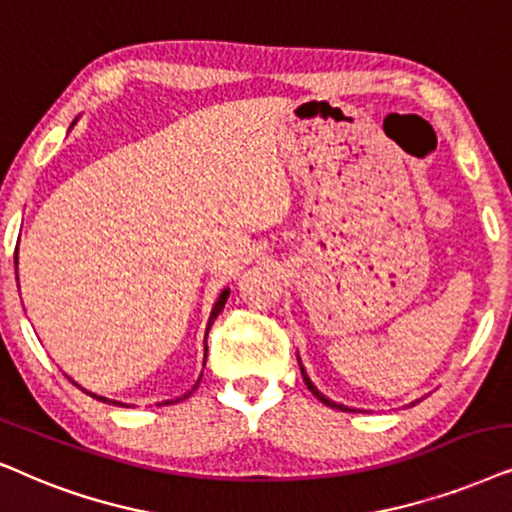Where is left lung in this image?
I'll list each match as a JSON object with an SVG mask.
<instances>
[{
	"mask_svg": "<svg viewBox=\"0 0 512 512\" xmlns=\"http://www.w3.org/2000/svg\"><path fill=\"white\" fill-rule=\"evenodd\" d=\"M298 364H301V360H298ZM301 374H303V381H305V386H308V390H310V393H313V395L317 397V400H320L322 404H327V407H331V409H341V411H353V409L343 407V404H338V402H334V400H329V397H327V395H322V393H320V390H317V386H315V383H313V381H310V376H308V374H305V367H303V364H301ZM411 404H414V402H411Z\"/></svg>",
	"mask_w": 512,
	"mask_h": 512,
	"instance_id": "left-lung-1",
	"label": "left lung"
}]
</instances>
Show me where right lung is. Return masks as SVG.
I'll return each mask as SVG.
<instances>
[{
	"mask_svg": "<svg viewBox=\"0 0 512 512\" xmlns=\"http://www.w3.org/2000/svg\"><path fill=\"white\" fill-rule=\"evenodd\" d=\"M77 119H79V117H77ZM77 119H75V122H72V124H70V129H72V126H75V124H77ZM70 129H68V131H70ZM16 265H18V256H16ZM228 296H230V289H223V291H221V296H218V298H216L214 308H211L209 322H207V334H209L211 324H214V320H216V317H218V313H221V310H223V305H225V301H228ZM204 353H207V345H204ZM204 360H207V355H204ZM199 378H202V376H199ZM199 378H197V383H199ZM197 383H195V386H192V390H195V388H197ZM82 390H84V388H82ZM192 390H188V393H185V395H181V397H176V400H164V402H157V407H162V404H171V402H181V400H185V397H188V395L192 393ZM86 395H91V397H98V400H103V402H112V404H119V407H136V404H124V402H115V400H108V397L94 395V393H89V390H86Z\"/></svg>",
	"mask_w": 512,
	"mask_h": 512,
	"instance_id": "add662e5",
	"label": "right lung"
}]
</instances>
